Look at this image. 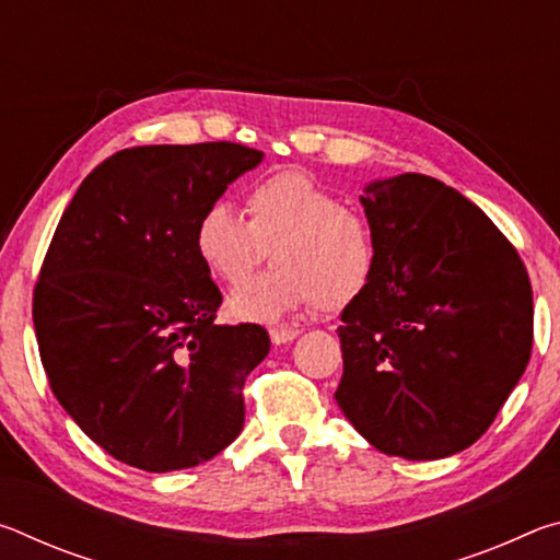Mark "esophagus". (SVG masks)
Listing matches in <instances>:
<instances>
[{"mask_svg":"<svg viewBox=\"0 0 560 560\" xmlns=\"http://www.w3.org/2000/svg\"><path fill=\"white\" fill-rule=\"evenodd\" d=\"M301 334L299 328H293V326H287V328H271L269 330V336H271V343H277V346H283V343H291L293 338H296Z\"/></svg>","mask_w":560,"mask_h":560,"instance_id":"obj_1","label":"esophagus"}]
</instances>
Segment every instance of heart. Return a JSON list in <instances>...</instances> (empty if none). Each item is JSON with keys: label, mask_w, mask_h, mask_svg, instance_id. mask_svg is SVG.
<instances>
[{"label": "heart", "mask_w": 560, "mask_h": 560, "mask_svg": "<svg viewBox=\"0 0 560 560\" xmlns=\"http://www.w3.org/2000/svg\"><path fill=\"white\" fill-rule=\"evenodd\" d=\"M246 220L212 202L197 217L192 249L207 277L240 287L271 249L273 267L232 293L230 314L273 320L314 306L343 311L363 296L377 269L371 222L301 170L261 177L244 195Z\"/></svg>", "instance_id": "1"}]
</instances>
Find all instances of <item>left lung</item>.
I'll return each mask as SVG.
<instances>
[{
	"label": "left lung",
	"instance_id": "1",
	"mask_svg": "<svg viewBox=\"0 0 560 560\" xmlns=\"http://www.w3.org/2000/svg\"><path fill=\"white\" fill-rule=\"evenodd\" d=\"M360 202L377 269L340 316L336 400L383 454L450 457L489 430L526 371V267L477 205L434 177L395 175Z\"/></svg>",
	"mask_w": 560,
	"mask_h": 560
}]
</instances>
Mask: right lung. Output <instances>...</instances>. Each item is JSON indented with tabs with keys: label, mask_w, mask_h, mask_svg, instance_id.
Segmentation results:
<instances>
[{
	"label": "right lung",
	"mask_w": 560,
	"mask_h": 560,
	"mask_svg": "<svg viewBox=\"0 0 560 560\" xmlns=\"http://www.w3.org/2000/svg\"><path fill=\"white\" fill-rule=\"evenodd\" d=\"M261 158L226 140L120 150L83 179L46 249L32 303L46 377L130 467H197L242 432L246 375L271 340L257 324H214L222 293L192 232Z\"/></svg>",
	"instance_id": "add662e5"
}]
</instances>
